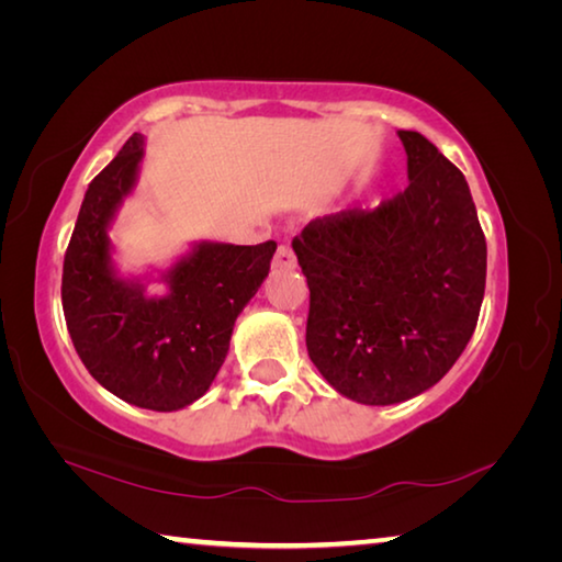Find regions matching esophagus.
I'll return each mask as SVG.
<instances>
[{
    "instance_id": "34e87169",
    "label": "esophagus",
    "mask_w": 562,
    "mask_h": 562,
    "mask_svg": "<svg viewBox=\"0 0 562 562\" xmlns=\"http://www.w3.org/2000/svg\"><path fill=\"white\" fill-rule=\"evenodd\" d=\"M294 265H297V258H294L292 245H290V243H282V245L278 247V252H274V268L292 270Z\"/></svg>"
}]
</instances>
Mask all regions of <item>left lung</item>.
Returning a JSON list of instances; mask_svg holds the SVG:
<instances>
[{"instance_id":"1","label":"left lung","mask_w":562,"mask_h":562,"mask_svg":"<svg viewBox=\"0 0 562 562\" xmlns=\"http://www.w3.org/2000/svg\"><path fill=\"white\" fill-rule=\"evenodd\" d=\"M398 138L402 193L317 217L292 240L310 288V359L339 394L372 406L449 372L486 290V235L463 173L422 133Z\"/></svg>"}]
</instances>
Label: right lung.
I'll use <instances>...</instances> for the list:
<instances>
[{"mask_svg": "<svg viewBox=\"0 0 562 562\" xmlns=\"http://www.w3.org/2000/svg\"><path fill=\"white\" fill-rule=\"evenodd\" d=\"M140 156L144 136L133 133L89 183L64 255L61 304L76 355L101 386L133 406L176 412L213 384L278 243L198 245L164 274L166 297L148 300L140 284L113 274L106 235Z\"/></svg>", "mask_w": 562, "mask_h": 562, "instance_id": "obj_1", "label": "right lung"}]
</instances>
